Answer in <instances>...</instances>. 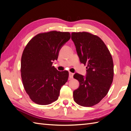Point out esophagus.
I'll return each instance as SVG.
<instances>
[{
    "mask_svg": "<svg viewBox=\"0 0 131 131\" xmlns=\"http://www.w3.org/2000/svg\"><path fill=\"white\" fill-rule=\"evenodd\" d=\"M73 75H74V74H73V73L69 72V79H72V78H73Z\"/></svg>",
    "mask_w": 131,
    "mask_h": 131,
    "instance_id": "obj_1",
    "label": "esophagus"
}]
</instances>
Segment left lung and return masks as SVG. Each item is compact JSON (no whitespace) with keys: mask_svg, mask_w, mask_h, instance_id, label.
<instances>
[{"mask_svg":"<svg viewBox=\"0 0 131 131\" xmlns=\"http://www.w3.org/2000/svg\"><path fill=\"white\" fill-rule=\"evenodd\" d=\"M74 43L81 63L87 65L84 77L75 73L79 83L73 91V99L78 104L92 107L106 96L112 83L114 69L110 50L100 37L88 32H73Z\"/></svg>","mask_w":131,"mask_h":131,"instance_id":"8db88e82","label":"left lung"}]
</instances>
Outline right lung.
Listing matches in <instances>:
<instances>
[{
	"label": "right lung",
	"instance_id": "obj_1",
	"mask_svg": "<svg viewBox=\"0 0 131 131\" xmlns=\"http://www.w3.org/2000/svg\"><path fill=\"white\" fill-rule=\"evenodd\" d=\"M70 38L69 32L50 31L36 35L25 47L21 59V77L25 92L34 103L48 105L58 100L69 73L57 71L52 64Z\"/></svg>",
	"mask_w": 131,
	"mask_h": 131
}]
</instances>
